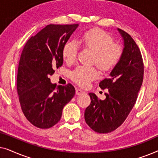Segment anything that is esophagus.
I'll list each match as a JSON object with an SVG mask.
<instances>
[{
	"label": "esophagus",
	"instance_id": "esophagus-1",
	"mask_svg": "<svg viewBox=\"0 0 158 158\" xmlns=\"http://www.w3.org/2000/svg\"><path fill=\"white\" fill-rule=\"evenodd\" d=\"M75 93H76V95H82V94H85V91H83V90L80 89V88H77L76 91H75Z\"/></svg>",
	"mask_w": 158,
	"mask_h": 158
}]
</instances>
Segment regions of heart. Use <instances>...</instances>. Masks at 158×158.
I'll use <instances>...</instances> for the list:
<instances>
[{
  "instance_id": "b5f03b06",
  "label": "heart",
  "mask_w": 158,
  "mask_h": 158,
  "mask_svg": "<svg viewBox=\"0 0 158 158\" xmlns=\"http://www.w3.org/2000/svg\"><path fill=\"white\" fill-rule=\"evenodd\" d=\"M81 43L85 48L94 52V62L102 70L112 69L119 61L122 55V47L114 43L112 36L103 30L91 29L83 34ZM78 47L74 41H69L62 48V57L67 63H73L77 58ZM72 78L81 86L88 85L90 81L98 77L94 67L79 66L72 73Z\"/></svg>"
}]
</instances>
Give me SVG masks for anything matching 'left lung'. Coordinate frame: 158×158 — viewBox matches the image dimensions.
<instances>
[{
    "label": "left lung",
    "instance_id": "1",
    "mask_svg": "<svg viewBox=\"0 0 158 158\" xmlns=\"http://www.w3.org/2000/svg\"><path fill=\"white\" fill-rule=\"evenodd\" d=\"M117 30L124 46L122 57L109 78L99 83L101 89L107 88L109 92L104 100L90 93L91 102L84 114L87 124L98 133L111 132L124 122L135 106L143 81L144 64L139 47L129 34Z\"/></svg>",
    "mask_w": 158,
    "mask_h": 158
}]
</instances>
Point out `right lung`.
<instances>
[{"label": "right lung", "mask_w": 158, "mask_h": 158, "mask_svg": "<svg viewBox=\"0 0 158 158\" xmlns=\"http://www.w3.org/2000/svg\"><path fill=\"white\" fill-rule=\"evenodd\" d=\"M78 24H50L32 36L19 61L17 91L26 118L40 129L53 127L64 106L75 96V88L52 83L49 75L63 64L62 48Z\"/></svg>", "instance_id": "right-lung-1"}]
</instances>
